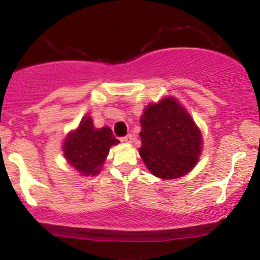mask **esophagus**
<instances>
[{
  "mask_svg": "<svg viewBox=\"0 0 260 260\" xmlns=\"http://www.w3.org/2000/svg\"><path fill=\"white\" fill-rule=\"evenodd\" d=\"M121 140L124 143H131L133 140V134H127V136L123 137Z\"/></svg>",
  "mask_w": 260,
  "mask_h": 260,
  "instance_id": "esophagus-1",
  "label": "esophagus"
}]
</instances>
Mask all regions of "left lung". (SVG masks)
Returning a JSON list of instances; mask_svg holds the SVG:
<instances>
[{"instance_id":"left-lung-1","label":"left lung","mask_w":260,"mask_h":260,"mask_svg":"<svg viewBox=\"0 0 260 260\" xmlns=\"http://www.w3.org/2000/svg\"><path fill=\"white\" fill-rule=\"evenodd\" d=\"M139 154L149 171L161 180L184 176L198 162L202 151L199 128L174 98L150 104L140 117Z\"/></svg>"}]
</instances>
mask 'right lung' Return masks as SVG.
I'll return each mask as SVG.
<instances>
[{"label":"right lung","mask_w":260,"mask_h":260,"mask_svg":"<svg viewBox=\"0 0 260 260\" xmlns=\"http://www.w3.org/2000/svg\"><path fill=\"white\" fill-rule=\"evenodd\" d=\"M120 143L110 127H94L90 116H85L79 126L66 137L63 156L74 170L83 176H95L100 172L110 148Z\"/></svg>","instance_id":"add662e5"}]
</instances>
